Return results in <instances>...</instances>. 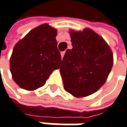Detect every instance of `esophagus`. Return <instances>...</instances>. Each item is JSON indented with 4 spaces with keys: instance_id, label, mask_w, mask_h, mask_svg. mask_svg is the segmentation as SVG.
Instances as JSON below:
<instances>
[{
    "instance_id": "1",
    "label": "esophagus",
    "mask_w": 127,
    "mask_h": 127,
    "mask_svg": "<svg viewBox=\"0 0 127 127\" xmlns=\"http://www.w3.org/2000/svg\"><path fill=\"white\" fill-rule=\"evenodd\" d=\"M65 56V52H61V56H62V59H63V57H64Z\"/></svg>"
}]
</instances>
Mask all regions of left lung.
<instances>
[{
  "label": "left lung",
  "mask_w": 127,
  "mask_h": 127,
  "mask_svg": "<svg viewBox=\"0 0 127 127\" xmlns=\"http://www.w3.org/2000/svg\"><path fill=\"white\" fill-rule=\"evenodd\" d=\"M72 49H67L60 73L65 90L76 97L96 92L113 66V54L104 39L92 30H70Z\"/></svg>",
  "instance_id": "obj_1"
}]
</instances>
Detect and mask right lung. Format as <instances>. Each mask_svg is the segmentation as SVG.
<instances>
[{
  "mask_svg": "<svg viewBox=\"0 0 127 127\" xmlns=\"http://www.w3.org/2000/svg\"><path fill=\"white\" fill-rule=\"evenodd\" d=\"M57 30L45 23L34 28L14 46L10 59L13 81L22 88L34 91L45 85L62 62L56 39Z\"/></svg>",
  "mask_w": 127,
  "mask_h": 127,
  "instance_id": "obj_1",
  "label": "right lung"
}]
</instances>
